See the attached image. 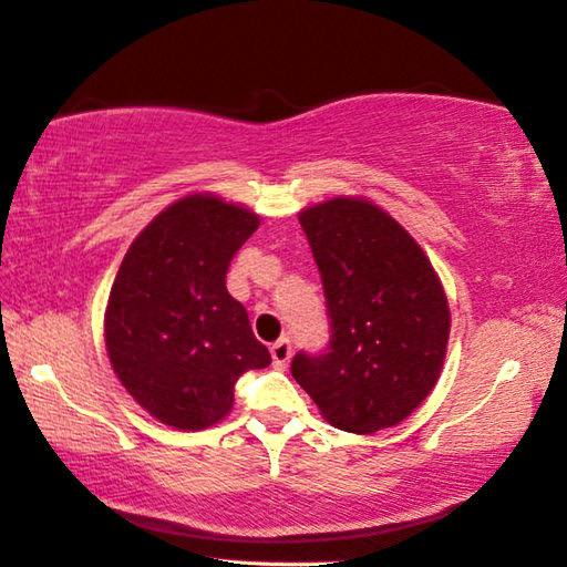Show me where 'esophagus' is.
Listing matches in <instances>:
<instances>
[{
  "label": "esophagus",
  "mask_w": 567,
  "mask_h": 567,
  "mask_svg": "<svg viewBox=\"0 0 567 567\" xmlns=\"http://www.w3.org/2000/svg\"><path fill=\"white\" fill-rule=\"evenodd\" d=\"M271 360H274V367L276 369H284L288 364V360H291V340H279L271 344Z\"/></svg>",
  "instance_id": "obj_1"
}]
</instances>
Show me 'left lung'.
I'll use <instances>...</instances> for the list:
<instances>
[{
  "instance_id": "left-lung-1",
  "label": "left lung",
  "mask_w": 567,
  "mask_h": 567,
  "mask_svg": "<svg viewBox=\"0 0 567 567\" xmlns=\"http://www.w3.org/2000/svg\"><path fill=\"white\" fill-rule=\"evenodd\" d=\"M298 219L332 334L326 352H298L291 374L334 429H391L441 377L450 334L443 284L419 241L364 198L318 203Z\"/></svg>"
}]
</instances>
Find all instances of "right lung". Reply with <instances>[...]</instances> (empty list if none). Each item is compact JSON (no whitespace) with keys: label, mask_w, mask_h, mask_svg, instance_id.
<instances>
[{"label":"right lung","mask_w":567,"mask_h":567,"mask_svg":"<svg viewBox=\"0 0 567 567\" xmlns=\"http://www.w3.org/2000/svg\"><path fill=\"white\" fill-rule=\"evenodd\" d=\"M259 215L210 193L168 205L138 235L112 284L105 344L134 401L178 431L233 411L235 384L271 364L225 276Z\"/></svg>","instance_id":"1"}]
</instances>
